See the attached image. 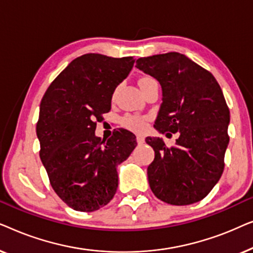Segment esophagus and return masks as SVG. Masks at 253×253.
I'll list each match as a JSON object with an SVG mask.
<instances>
[{
  "mask_svg": "<svg viewBox=\"0 0 253 253\" xmlns=\"http://www.w3.org/2000/svg\"><path fill=\"white\" fill-rule=\"evenodd\" d=\"M137 143L138 144H144V141H145V139H144V137H141V136H137Z\"/></svg>",
  "mask_w": 253,
  "mask_h": 253,
  "instance_id": "1",
  "label": "esophagus"
}]
</instances>
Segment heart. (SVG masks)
Masks as SVG:
<instances>
[{
  "mask_svg": "<svg viewBox=\"0 0 253 253\" xmlns=\"http://www.w3.org/2000/svg\"><path fill=\"white\" fill-rule=\"evenodd\" d=\"M153 78L151 77H144L140 79L139 84L140 86L146 84L147 82L152 81ZM147 121L148 119L146 116H139V115H126L124 117H122V120H121V122L126 127L127 129L131 130V131H134V132H143V131L146 129L147 126Z\"/></svg>",
  "mask_w": 253,
  "mask_h": 253,
  "instance_id": "b5f03b06",
  "label": "heart"
}]
</instances>
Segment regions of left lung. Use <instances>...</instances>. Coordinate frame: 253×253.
Instances as JSON below:
<instances>
[{"instance_id": "obj_1", "label": "left lung", "mask_w": 253, "mask_h": 253, "mask_svg": "<svg viewBox=\"0 0 253 253\" xmlns=\"http://www.w3.org/2000/svg\"><path fill=\"white\" fill-rule=\"evenodd\" d=\"M136 67L157 78L162 105L154 127L178 132L176 145L147 137L155 158L147 168L152 192L170 205H190L205 198L224 169L229 108L214 76L183 54L140 57Z\"/></svg>"}]
</instances>
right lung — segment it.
<instances>
[{
  "mask_svg": "<svg viewBox=\"0 0 253 253\" xmlns=\"http://www.w3.org/2000/svg\"><path fill=\"white\" fill-rule=\"evenodd\" d=\"M133 63L132 56L82 55L51 82L41 100L40 159L51 188L75 211L93 212L113 199L119 186L116 166L137 146L127 130L114 131L107 141L94 133Z\"/></svg>",
  "mask_w": 253,
  "mask_h": 253,
  "instance_id": "1",
  "label": "right lung"
}]
</instances>
